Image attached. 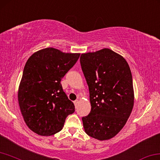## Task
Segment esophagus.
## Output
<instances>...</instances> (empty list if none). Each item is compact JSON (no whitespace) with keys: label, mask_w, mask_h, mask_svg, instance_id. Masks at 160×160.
<instances>
[{"label":"esophagus","mask_w":160,"mask_h":160,"mask_svg":"<svg viewBox=\"0 0 160 160\" xmlns=\"http://www.w3.org/2000/svg\"><path fill=\"white\" fill-rule=\"evenodd\" d=\"M78 100H75L74 102H73V104H74V105H75V107H77V104H78Z\"/></svg>","instance_id":"34e87169"}]
</instances>
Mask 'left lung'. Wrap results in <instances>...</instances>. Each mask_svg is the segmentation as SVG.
I'll return each instance as SVG.
<instances>
[{"instance_id": "1", "label": "left lung", "mask_w": 160, "mask_h": 160, "mask_svg": "<svg viewBox=\"0 0 160 160\" xmlns=\"http://www.w3.org/2000/svg\"><path fill=\"white\" fill-rule=\"evenodd\" d=\"M82 72L89 90L92 109L82 117L88 136L99 140L114 137L134 106L131 70L122 56L109 48L81 55Z\"/></svg>"}]
</instances>
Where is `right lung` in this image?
Masks as SVG:
<instances>
[{"label":"right lung","mask_w":160,"mask_h":160,"mask_svg":"<svg viewBox=\"0 0 160 160\" xmlns=\"http://www.w3.org/2000/svg\"><path fill=\"white\" fill-rule=\"evenodd\" d=\"M79 56V53L46 48L34 53L27 61L18 98L24 121L35 133L55 134L62 129L66 118L75 112L61 81Z\"/></svg>","instance_id":"1"}]
</instances>
